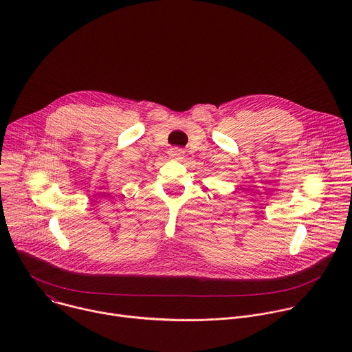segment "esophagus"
<instances>
[{
	"mask_svg": "<svg viewBox=\"0 0 352 352\" xmlns=\"http://www.w3.org/2000/svg\"><path fill=\"white\" fill-rule=\"evenodd\" d=\"M182 156H184V152H182L181 148H177V147H175V148H171V150H170V157H171V159H175V160H177V159H182Z\"/></svg>",
	"mask_w": 352,
	"mask_h": 352,
	"instance_id": "esophagus-1",
	"label": "esophagus"
}]
</instances>
